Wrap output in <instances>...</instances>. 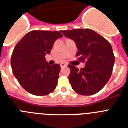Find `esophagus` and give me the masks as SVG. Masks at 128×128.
Wrapping results in <instances>:
<instances>
[{"label": "esophagus", "mask_w": 128, "mask_h": 128, "mask_svg": "<svg viewBox=\"0 0 128 128\" xmlns=\"http://www.w3.org/2000/svg\"><path fill=\"white\" fill-rule=\"evenodd\" d=\"M67 66L66 64H64V63H61L60 64V66H61V68H64V67H66Z\"/></svg>", "instance_id": "34e87169"}]
</instances>
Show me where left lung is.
Listing matches in <instances>:
<instances>
[{
	"label": "left lung",
	"instance_id": "1",
	"mask_svg": "<svg viewBox=\"0 0 128 128\" xmlns=\"http://www.w3.org/2000/svg\"><path fill=\"white\" fill-rule=\"evenodd\" d=\"M74 40L78 48L76 56L85 67L79 70L68 65V79L72 89L78 94L90 96L100 91L111 77L115 61L111 44L104 37L88 28L61 30Z\"/></svg>",
	"mask_w": 128,
	"mask_h": 128
}]
</instances>
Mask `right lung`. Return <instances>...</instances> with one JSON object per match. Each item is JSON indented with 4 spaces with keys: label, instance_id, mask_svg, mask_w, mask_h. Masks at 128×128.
<instances>
[{
    "label": "right lung",
    "instance_id": "1",
    "mask_svg": "<svg viewBox=\"0 0 128 128\" xmlns=\"http://www.w3.org/2000/svg\"><path fill=\"white\" fill-rule=\"evenodd\" d=\"M62 36L58 31L32 30L15 46L11 67L15 78L28 92L44 96L56 88L60 66L49 65L45 56L50 54L56 39Z\"/></svg>",
    "mask_w": 128,
    "mask_h": 128
}]
</instances>
